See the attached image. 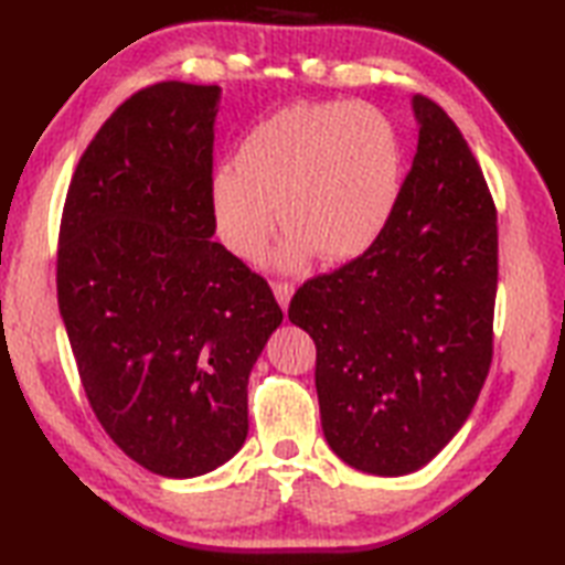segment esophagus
<instances>
[{
	"instance_id": "34e87169",
	"label": "esophagus",
	"mask_w": 565,
	"mask_h": 565,
	"mask_svg": "<svg viewBox=\"0 0 565 565\" xmlns=\"http://www.w3.org/2000/svg\"><path fill=\"white\" fill-rule=\"evenodd\" d=\"M271 289H274V296H276V301H279V306L284 310L289 308V301H291V296H294V284L276 281V284H271Z\"/></svg>"
}]
</instances>
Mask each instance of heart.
<instances>
[{"mask_svg":"<svg viewBox=\"0 0 565 565\" xmlns=\"http://www.w3.org/2000/svg\"><path fill=\"white\" fill-rule=\"evenodd\" d=\"M398 194L401 140L386 114L364 102H301L247 130L233 167L213 172L209 199L215 233L239 259L262 255L279 215L286 233L271 262L296 271L316 255H364Z\"/></svg>","mask_w":565,"mask_h":565,"instance_id":"1","label":"heart"}]
</instances>
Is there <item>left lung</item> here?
Segmentation results:
<instances>
[{
    "mask_svg": "<svg viewBox=\"0 0 565 565\" xmlns=\"http://www.w3.org/2000/svg\"><path fill=\"white\" fill-rule=\"evenodd\" d=\"M417 150L362 257L296 291L316 342L320 423L356 471L405 476L463 427L493 359L498 215L461 130L413 97Z\"/></svg>",
    "mask_w": 565,
    "mask_h": 565,
    "instance_id": "8db88e82",
    "label": "left lung"
}]
</instances>
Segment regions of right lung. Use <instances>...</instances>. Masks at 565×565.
I'll return each instance as SVG.
<instances>
[{
	"instance_id": "right-lung-1",
	"label": "right lung",
	"mask_w": 565,
	"mask_h": 565,
	"mask_svg": "<svg viewBox=\"0 0 565 565\" xmlns=\"http://www.w3.org/2000/svg\"><path fill=\"white\" fill-rule=\"evenodd\" d=\"M221 87L160 82L111 114L67 189L57 306L94 415L164 478L231 461L247 381L284 313L211 213Z\"/></svg>"
}]
</instances>
